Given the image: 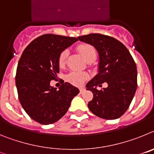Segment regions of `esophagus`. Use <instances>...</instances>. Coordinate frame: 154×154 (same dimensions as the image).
Here are the masks:
<instances>
[{
	"label": "esophagus",
	"instance_id": "obj_1",
	"mask_svg": "<svg viewBox=\"0 0 154 154\" xmlns=\"http://www.w3.org/2000/svg\"><path fill=\"white\" fill-rule=\"evenodd\" d=\"M84 91H85V89H84V88H82H82H79L80 93H82V92H83Z\"/></svg>",
	"mask_w": 154,
	"mask_h": 154
}]
</instances>
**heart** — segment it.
I'll return each mask as SVG.
<instances>
[{"label":"heart","instance_id":"obj_1","mask_svg":"<svg viewBox=\"0 0 154 154\" xmlns=\"http://www.w3.org/2000/svg\"><path fill=\"white\" fill-rule=\"evenodd\" d=\"M80 55L83 57L85 61L91 58H95L96 56V49L94 48L93 46L88 44H82L79 45L77 48ZM69 55L67 50L62 51L58 57V65L61 68H63L66 63L67 57ZM87 79V75L85 73L81 72H72L69 75V81L72 84L76 85H79L83 83V82Z\"/></svg>","mask_w":154,"mask_h":154}]
</instances>
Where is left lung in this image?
<instances>
[{
  "instance_id": "1",
  "label": "left lung",
  "mask_w": 154,
  "mask_h": 154,
  "mask_svg": "<svg viewBox=\"0 0 154 154\" xmlns=\"http://www.w3.org/2000/svg\"><path fill=\"white\" fill-rule=\"evenodd\" d=\"M78 39L95 47L99 58V72L86 84L93 93L88 107L94 115L105 119H118L126 112L137 88L136 63L126 46L112 37L89 34ZM106 82L108 86L101 91Z\"/></svg>"
}]
</instances>
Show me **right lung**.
I'll use <instances>...</instances> for the list:
<instances>
[{
	"mask_svg": "<svg viewBox=\"0 0 154 154\" xmlns=\"http://www.w3.org/2000/svg\"><path fill=\"white\" fill-rule=\"evenodd\" d=\"M77 41L52 34L41 35L27 46L20 58L15 76L19 101L30 117L41 124L59 120L79 92L64 81L58 89L50 85L59 73L60 54Z\"/></svg>",
	"mask_w": 154,
	"mask_h": 154,
	"instance_id": "right-lung-1",
	"label": "right lung"
}]
</instances>
